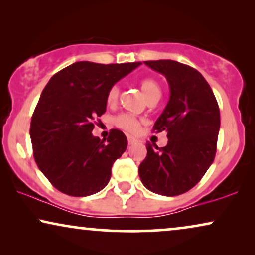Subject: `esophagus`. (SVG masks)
Returning a JSON list of instances; mask_svg holds the SVG:
<instances>
[{
    "label": "esophagus",
    "instance_id": "34e87169",
    "mask_svg": "<svg viewBox=\"0 0 255 255\" xmlns=\"http://www.w3.org/2000/svg\"><path fill=\"white\" fill-rule=\"evenodd\" d=\"M128 145H133V144H135V142H137V139L133 138V137H131V135H128Z\"/></svg>",
    "mask_w": 255,
    "mask_h": 255
}]
</instances>
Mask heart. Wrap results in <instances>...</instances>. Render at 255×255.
<instances>
[{
  "label": "heart",
  "instance_id": "b5f03b06",
  "mask_svg": "<svg viewBox=\"0 0 255 255\" xmlns=\"http://www.w3.org/2000/svg\"><path fill=\"white\" fill-rule=\"evenodd\" d=\"M139 85H140L142 93H144V95L146 96V99H147L148 102L153 100H159L160 96H161L162 94L161 87H160L159 83L156 82L154 79H149V78L142 79L141 81L139 82ZM118 96H120V87L115 85L108 90L107 103L109 104V106H114V104L117 102ZM114 123L116 127L122 128V130L131 132V133L137 132L139 130V128H140V121L128 114L118 115V116L115 117Z\"/></svg>",
  "mask_w": 255,
  "mask_h": 255
}]
</instances>
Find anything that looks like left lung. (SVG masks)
<instances>
[{"label": "left lung", "mask_w": 255, "mask_h": 255, "mask_svg": "<svg viewBox=\"0 0 255 255\" xmlns=\"http://www.w3.org/2000/svg\"><path fill=\"white\" fill-rule=\"evenodd\" d=\"M168 81L170 96L153 132H167L165 147L146 144L139 176L152 193L176 196L196 186L214 162L221 114L207 80L196 69L174 60L144 61Z\"/></svg>", "instance_id": "8db88e82"}]
</instances>
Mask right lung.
Segmentation results:
<instances>
[{"instance_id":"1","label":"right lung","mask_w":255,"mask_h":255,"mask_svg":"<svg viewBox=\"0 0 255 255\" xmlns=\"http://www.w3.org/2000/svg\"><path fill=\"white\" fill-rule=\"evenodd\" d=\"M140 65L79 61L50 79L31 118L30 137L38 167L59 191L89 196L109 182L128 139L116 128L107 141L94 137V120L106 113L108 90Z\"/></svg>"}]
</instances>
